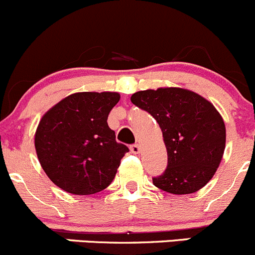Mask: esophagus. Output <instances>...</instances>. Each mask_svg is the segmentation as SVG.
Masks as SVG:
<instances>
[{"label":"esophagus","mask_w":255,"mask_h":255,"mask_svg":"<svg viewBox=\"0 0 255 255\" xmlns=\"http://www.w3.org/2000/svg\"><path fill=\"white\" fill-rule=\"evenodd\" d=\"M140 151V146L139 144H133V145H130V153L133 154H138Z\"/></svg>","instance_id":"esophagus-1"}]
</instances>
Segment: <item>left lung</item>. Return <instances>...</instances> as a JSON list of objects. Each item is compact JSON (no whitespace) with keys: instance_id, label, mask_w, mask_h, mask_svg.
<instances>
[{"instance_id":"obj_1","label":"left lung","mask_w":255,"mask_h":255,"mask_svg":"<svg viewBox=\"0 0 255 255\" xmlns=\"http://www.w3.org/2000/svg\"><path fill=\"white\" fill-rule=\"evenodd\" d=\"M130 101L150 113L163 132L168 165L153 184L175 195L204 187L215 175L226 145L225 122L213 105L179 87L135 92Z\"/></svg>"}]
</instances>
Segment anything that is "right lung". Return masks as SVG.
<instances>
[{
  "label": "right lung",
  "instance_id": "obj_1",
  "mask_svg": "<svg viewBox=\"0 0 255 255\" xmlns=\"http://www.w3.org/2000/svg\"><path fill=\"white\" fill-rule=\"evenodd\" d=\"M120 101L117 92H79L43 116L35 150L49 179L74 195H91L115 179L127 145L116 142L107 117Z\"/></svg>",
  "mask_w": 255,
  "mask_h": 255
}]
</instances>
